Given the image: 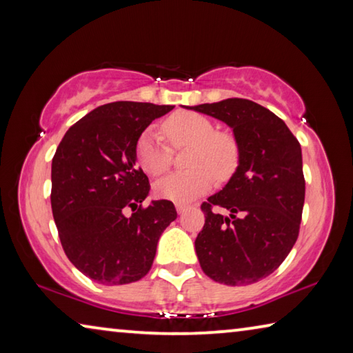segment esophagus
Returning <instances> with one entry per match:
<instances>
[{
    "mask_svg": "<svg viewBox=\"0 0 353 353\" xmlns=\"http://www.w3.org/2000/svg\"><path fill=\"white\" fill-rule=\"evenodd\" d=\"M176 210H177L179 214H182V213H185V212L188 210V205H185V204H176Z\"/></svg>",
    "mask_w": 353,
    "mask_h": 353,
    "instance_id": "esophagus-1",
    "label": "esophagus"
}]
</instances>
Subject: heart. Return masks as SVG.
<instances>
[{"mask_svg":"<svg viewBox=\"0 0 353 353\" xmlns=\"http://www.w3.org/2000/svg\"><path fill=\"white\" fill-rule=\"evenodd\" d=\"M163 132L174 148L191 146L190 171L174 172L155 183V194L177 204L199 198L213 187L214 174L229 177L238 163V146L230 135L216 132V126L204 115L179 112L166 119ZM137 162L146 174L159 177L170 170L172 149L152 129L140 135L135 146Z\"/></svg>","mask_w":353,"mask_h":353,"instance_id":"obj_1","label":"heart"}]
</instances>
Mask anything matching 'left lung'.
<instances>
[{
	"label": "left lung",
	"instance_id": "8db88e82",
	"mask_svg": "<svg viewBox=\"0 0 353 353\" xmlns=\"http://www.w3.org/2000/svg\"><path fill=\"white\" fill-rule=\"evenodd\" d=\"M187 109L225 123L238 146L235 172L201 205L205 224L194 241L201 268L218 283L252 285L276 271L297 240L305 201L301 145L283 119L254 101Z\"/></svg>",
	"mask_w": 353,
	"mask_h": 353
}]
</instances>
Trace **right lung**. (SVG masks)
<instances>
[{
	"mask_svg": "<svg viewBox=\"0 0 353 353\" xmlns=\"http://www.w3.org/2000/svg\"><path fill=\"white\" fill-rule=\"evenodd\" d=\"M172 109L132 101L99 105L67 130L52 157L51 208L62 248L101 285L145 277L160 235L177 218L171 201L141 207L149 181L135 155L143 130Z\"/></svg>",
	"mask_w": 353,
	"mask_h": 353,
	"instance_id": "1",
	"label": "right lung"
}]
</instances>
